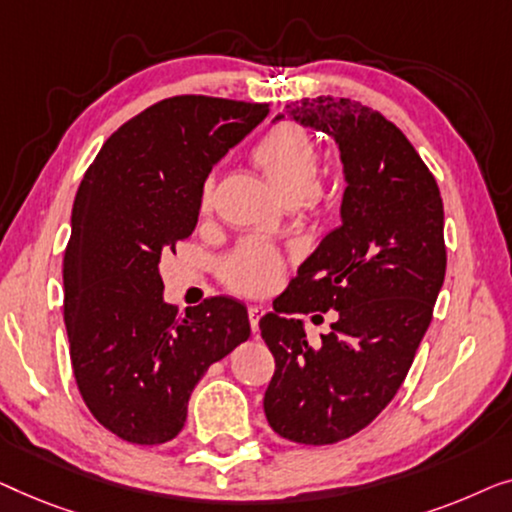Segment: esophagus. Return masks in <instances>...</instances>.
I'll return each instance as SVG.
<instances>
[{
    "mask_svg": "<svg viewBox=\"0 0 512 512\" xmlns=\"http://www.w3.org/2000/svg\"><path fill=\"white\" fill-rule=\"evenodd\" d=\"M264 315V308L259 306H250L248 308V320H250V329H253V334L257 336L259 334V318Z\"/></svg>",
    "mask_w": 512,
    "mask_h": 512,
    "instance_id": "obj_1",
    "label": "esophagus"
}]
</instances>
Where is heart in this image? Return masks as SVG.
Segmentation results:
<instances>
[{
	"mask_svg": "<svg viewBox=\"0 0 512 512\" xmlns=\"http://www.w3.org/2000/svg\"><path fill=\"white\" fill-rule=\"evenodd\" d=\"M253 162L264 171L269 183L287 204H301L313 213H325L334 206V187L318 181L320 150L313 134L297 122H278L259 136L253 146ZM215 183L206 176L199 190V211L213 206ZM222 280L229 290L259 297L278 283L283 259L278 250L262 241H243L220 264Z\"/></svg>",
	"mask_w": 512,
	"mask_h": 512,
	"instance_id": "1",
	"label": "heart"
}]
</instances>
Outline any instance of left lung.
Here are the masks:
<instances>
[{"mask_svg": "<svg viewBox=\"0 0 512 512\" xmlns=\"http://www.w3.org/2000/svg\"><path fill=\"white\" fill-rule=\"evenodd\" d=\"M287 115L334 136L348 187L343 225L259 320L276 359L264 413L287 441L331 445L369 427L406 380L445 278L443 199L401 129L369 106L318 97ZM327 310L339 320L313 349L296 315Z\"/></svg>", "mask_w": 512, "mask_h": 512, "instance_id": "left-lung-1", "label": "left lung"}]
</instances>
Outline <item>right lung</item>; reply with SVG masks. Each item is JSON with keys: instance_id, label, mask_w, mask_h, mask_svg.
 Here are the masks:
<instances>
[{"instance_id": "right-lung-1", "label": "right lung", "mask_w": 512, "mask_h": 512, "mask_svg": "<svg viewBox=\"0 0 512 512\" xmlns=\"http://www.w3.org/2000/svg\"><path fill=\"white\" fill-rule=\"evenodd\" d=\"M269 104L178 95L118 127L85 171L64 250V325L78 392L136 445L178 436L208 366L248 341L246 306L211 297L178 318L160 257L197 227L199 190Z\"/></svg>"}]
</instances>
